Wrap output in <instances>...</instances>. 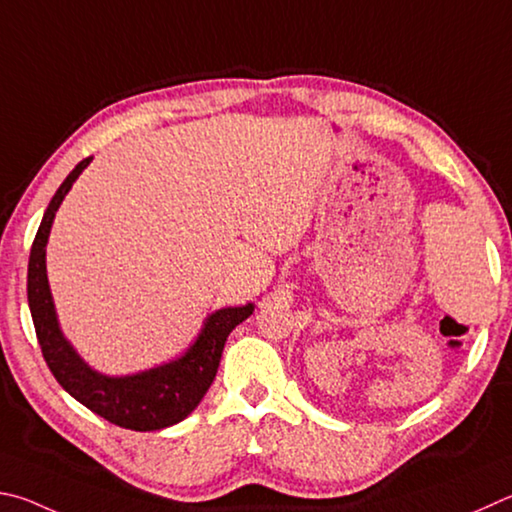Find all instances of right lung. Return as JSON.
<instances>
[{"instance_id":"obj_1","label":"right lung","mask_w":512,"mask_h":512,"mask_svg":"<svg viewBox=\"0 0 512 512\" xmlns=\"http://www.w3.org/2000/svg\"><path fill=\"white\" fill-rule=\"evenodd\" d=\"M89 161L92 157L80 161L60 184L44 211L38 233H35L29 256V276H26L35 335H38L44 362L51 369L53 378L80 405L110 420L112 425L134 429V432L164 429L184 420L200 405L218 373L224 342L231 330L254 312V303L215 310L213 315L206 317L195 342L173 362L134 375H121V378L94 371L62 335L47 279V242L53 218H56L58 206L65 200L69 188L89 166Z\"/></svg>"}]
</instances>
